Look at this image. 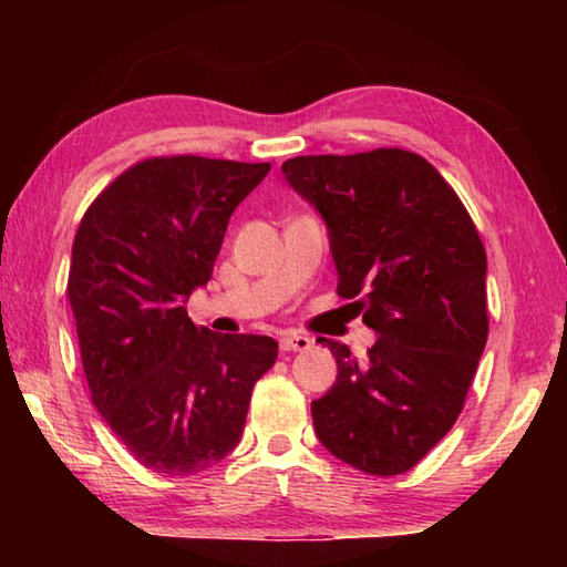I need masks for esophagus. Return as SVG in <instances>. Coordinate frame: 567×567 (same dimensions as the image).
Here are the masks:
<instances>
[{"instance_id":"obj_1","label":"esophagus","mask_w":567,"mask_h":567,"mask_svg":"<svg viewBox=\"0 0 567 567\" xmlns=\"http://www.w3.org/2000/svg\"><path fill=\"white\" fill-rule=\"evenodd\" d=\"M280 348L285 352H305L312 348V338H307V334H297V332H285L280 338Z\"/></svg>"}]
</instances>
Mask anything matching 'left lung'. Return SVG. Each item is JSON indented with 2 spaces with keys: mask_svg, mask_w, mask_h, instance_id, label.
I'll list each match as a JSON object with an SVG mask.
<instances>
[{
  "mask_svg": "<svg viewBox=\"0 0 567 567\" xmlns=\"http://www.w3.org/2000/svg\"><path fill=\"white\" fill-rule=\"evenodd\" d=\"M282 175L328 225L340 297L378 332L364 360L320 338L338 380L312 402L315 433L362 473H408L455 425L485 350V247L415 152L292 157Z\"/></svg>",
  "mask_w": 567,
  "mask_h": 567,
  "instance_id": "left-lung-1",
  "label": "left lung"
}]
</instances>
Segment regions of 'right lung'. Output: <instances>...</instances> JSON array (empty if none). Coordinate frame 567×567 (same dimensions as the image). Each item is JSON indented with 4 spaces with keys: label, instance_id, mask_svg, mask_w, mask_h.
I'll list each match as a JSON object with an SVG mask.
<instances>
[{
    "label": "right lung",
    "instance_id": "1",
    "mask_svg": "<svg viewBox=\"0 0 567 567\" xmlns=\"http://www.w3.org/2000/svg\"><path fill=\"white\" fill-rule=\"evenodd\" d=\"M267 172L270 162L142 159L74 235L66 295L92 402L152 473L195 475L233 453L255 382L277 360L272 338L209 332L185 310Z\"/></svg>",
    "mask_w": 567,
    "mask_h": 567
}]
</instances>
